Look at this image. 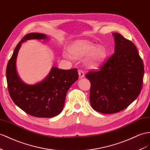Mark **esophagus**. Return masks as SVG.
<instances>
[{
    "mask_svg": "<svg viewBox=\"0 0 150 150\" xmlns=\"http://www.w3.org/2000/svg\"><path fill=\"white\" fill-rule=\"evenodd\" d=\"M79 77L80 79L84 77V76H85V74H84V71L83 70H79Z\"/></svg>",
    "mask_w": 150,
    "mask_h": 150,
    "instance_id": "obj_1",
    "label": "esophagus"
}]
</instances>
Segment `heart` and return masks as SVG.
<instances>
[{
  "label": "heart",
  "mask_w": 150,
  "mask_h": 150,
  "mask_svg": "<svg viewBox=\"0 0 150 150\" xmlns=\"http://www.w3.org/2000/svg\"><path fill=\"white\" fill-rule=\"evenodd\" d=\"M69 52L75 58L90 55L87 63L91 68L99 67L108 56V51L104 46H99L98 44L84 40H76L73 43L69 48ZM67 57H70L69 56Z\"/></svg>",
  "instance_id": "b5f03b06"
}]
</instances>
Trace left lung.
Instances as JSON below:
<instances>
[{
    "instance_id": "8db88e82",
    "label": "left lung",
    "mask_w": 150,
    "mask_h": 150,
    "mask_svg": "<svg viewBox=\"0 0 150 150\" xmlns=\"http://www.w3.org/2000/svg\"><path fill=\"white\" fill-rule=\"evenodd\" d=\"M115 53L99 71L86 75L91 82L92 108L106 114L118 113L138 97L142 89L144 64L132 42L113 33Z\"/></svg>"
}]
</instances>
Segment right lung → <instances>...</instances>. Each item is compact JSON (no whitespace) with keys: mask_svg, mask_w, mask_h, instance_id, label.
I'll list each match as a JSON object with an SVG mask.
<instances>
[{"mask_svg":"<svg viewBox=\"0 0 150 150\" xmlns=\"http://www.w3.org/2000/svg\"><path fill=\"white\" fill-rule=\"evenodd\" d=\"M31 39H47L40 33H30L19 42L6 68L7 88L12 100L19 108L32 116L51 118L63 110L68 89L79 79L77 69L64 70L52 67L49 75L39 83L28 85L19 77L16 58L21 43Z\"/></svg>","mask_w":150,"mask_h":150,"instance_id":"obj_1","label":"right lung"}]
</instances>
